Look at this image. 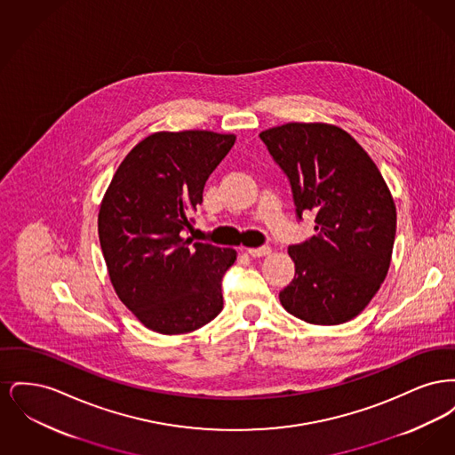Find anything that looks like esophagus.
I'll return each mask as SVG.
<instances>
[{
  "label": "esophagus",
  "mask_w": 455,
  "mask_h": 455,
  "mask_svg": "<svg viewBox=\"0 0 455 455\" xmlns=\"http://www.w3.org/2000/svg\"><path fill=\"white\" fill-rule=\"evenodd\" d=\"M247 252H249L252 258H264V256H269V254H271V249H269V247H251V249H247Z\"/></svg>",
  "instance_id": "obj_1"
}]
</instances>
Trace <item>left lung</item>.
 Here are the masks:
<instances>
[{
	"label": "left lung",
	"instance_id": "8db88e82",
	"mask_svg": "<svg viewBox=\"0 0 455 455\" xmlns=\"http://www.w3.org/2000/svg\"><path fill=\"white\" fill-rule=\"evenodd\" d=\"M260 140L290 179L297 215L315 213V235L288 247L295 278L283 308L308 324L355 319L386 280L395 237V204L373 160L345 130L288 123Z\"/></svg>",
	"mask_w": 455,
	"mask_h": 455
}]
</instances>
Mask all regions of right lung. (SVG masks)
Returning a JSON list of instances; mask_svg holds the SVG:
<instances>
[{"mask_svg": "<svg viewBox=\"0 0 455 455\" xmlns=\"http://www.w3.org/2000/svg\"><path fill=\"white\" fill-rule=\"evenodd\" d=\"M235 134L156 131L114 173L99 210V240L108 278L134 317L160 334H184L223 308L221 278L234 249L182 237L203 203L210 173Z\"/></svg>", "mask_w": 455, "mask_h": 455, "instance_id": "obj_1", "label": "right lung"}]
</instances>
